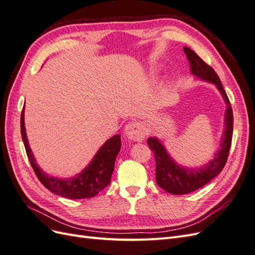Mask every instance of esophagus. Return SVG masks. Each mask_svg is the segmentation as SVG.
Here are the masks:
<instances>
[{
  "mask_svg": "<svg viewBox=\"0 0 255 255\" xmlns=\"http://www.w3.org/2000/svg\"><path fill=\"white\" fill-rule=\"evenodd\" d=\"M125 133L128 138L134 141H141L145 137L144 127L142 126V123L138 121L129 122L128 125H127L125 128Z\"/></svg>",
  "mask_w": 255,
  "mask_h": 255,
  "instance_id": "34e87169",
  "label": "esophagus"
}]
</instances>
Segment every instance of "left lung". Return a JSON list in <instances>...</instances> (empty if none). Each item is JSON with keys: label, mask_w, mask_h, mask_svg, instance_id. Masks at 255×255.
I'll use <instances>...</instances> for the list:
<instances>
[{"label": "left lung", "mask_w": 255, "mask_h": 255, "mask_svg": "<svg viewBox=\"0 0 255 255\" xmlns=\"http://www.w3.org/2000/svg\"><path fill=\"white\" fill-rule=\"evenodd\" d=\"M184 52L190 64L191 73L200 80L216 85L222 98L225 99L227 104L225 117L226 129L223 132L220 149L215 155V158L199 169H187L176 165L157 138H149V148L153 151L156 161V183L160 188L172 195L189 194L191 191L203 187L216 175H218L228 160L233 135V111L227 92L222 87L219 76L211 66H208L191 49L184 47Z\"/></svg>", "instance_id": "1"}]
</instances>
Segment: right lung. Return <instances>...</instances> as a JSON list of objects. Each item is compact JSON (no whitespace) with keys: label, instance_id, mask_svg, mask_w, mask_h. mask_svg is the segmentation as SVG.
Segmentation results:
<instances>
[{"label":"right lung","instance_id":"1","mask_svg":"<svg viewBox=\"0 0 255 255\" xmlns=\"http://www.w3.org/2000/svg\"><path fill=\"white\" fill-rule=\"evenodd\" d=\"M21 135L29 163L32 165L38 180L45 188L58 196L68 199H86L97 196L110 184L115 168V160L121 148L120 135H115L107 140L86 169L71 179H57L43 172L36 164L33 152L29 148L24 126V107L21 113Z\"/></svg>","mask_w":255,"mask_h":255}]
</instances>
